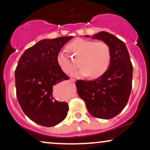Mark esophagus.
I'll list each match as a JSON object with an SVG mask.
<instances>
[{"label": "esophagus", "instance_id": "esophagus-1", "mask_svg": "<svg viewBox=\"0 0 150 150\" xmlns=\"http://www.w3.org/2000/svg\"><path fill=\"white\" fill-rule=\"evenodd\" d=\"M70 81H72V82H75V78H72V77H71V78H70Z\"/></svg>", "mask_w": 150, "mask_h": 150}]
</instances>
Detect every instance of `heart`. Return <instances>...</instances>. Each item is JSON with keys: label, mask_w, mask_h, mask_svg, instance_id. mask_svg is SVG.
<instances>
[{"label": "heart", "mask_w": 150, "mask_h": 150, "mask_svg": "<svg viewBox=\"0 0 150 150\" xmlns=\"http://www.w3.org/2000/svg\"><path fill=\"white\" fill-rule=\"evenodd\" d=\"M68 50L77 59H80L82 68L73 73V75H88L92 78L101 77L107 71L111 60V50L106 42H95L84 39H77L68 46ZM57 63L63 72L70 74L77 68L64 51L57 55Z\"/></svg>", "instance_id": "obj_1"}]
</instances>
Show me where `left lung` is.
I'll list each match as a JSON object with an SVG mask.
<instances>
[{"label":"left lung","instance_id":"1","mask_svg":"<svg viewBox=\"0 0 150 150\" xmlns=\"http://www.w3.org/2000/svg\"><path fill=\"white\" fill-rule=\"evenodd\" d=\"M92 39L109 45L111 63L101 77L94 80H77L75 84L89 113L95 118L109 119L121 112L128 103L132 89V65L125 43L118 38L101 32Z\"/></svg>","mask_w":150,"mask_h":150}]
</instances>
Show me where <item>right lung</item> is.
Listing matches in <instances>:
<instances>
[{
	"label": "right lung",
	"instance_id": "1",
	"mask_svg": "<svg viewBox=\"0 0 150 150\" xmlns=\"http://www.w3.org/2000/svg\"><path fill=\"white\" fill-rule=\"evenodd\" d=\"M72 38L39 41L23 53L15 69L16 95L20 107L30 120L43 126H54L68 114V103L55 99L53 87L70 79L56 58L61 48Z\"/></svg>",
	"mask_w": 150,
	"mask_h": 150
}]
</instances>
